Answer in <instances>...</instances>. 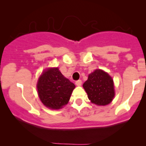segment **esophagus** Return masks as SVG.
Instances as JSON below:
<instances>
[{
	"mask_svg": "<svg viewBox=\"0 0 146 146\" xmlns=\"http://www.w3.org/2000/svg\"><path fill=\"white\" fill-rule=\"evenodd\" d=\"M82 83V80H77V81L75 82V84H76L78 86H81Z\"/></svg>",
	"mask_w": 146,
	"mask_h": 146,
	"instance_id": "34e87169",
	"label": "esophagus"
}]
</instances>
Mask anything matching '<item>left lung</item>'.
Here are the masks:
<instances>
[{
  "mask_svg": "<svg viewBox=\"0 0 146 146\" xmlns=\"http://www.w3.org/2000/svg\"><path fill=\"white\" fill-rule=\"evenodd\" d=\"M83 87L90 102L96 105L108 104L115 96L113 79L102 70L97 69L90 73Z\"/></svg>",
  "mask_w": 146,
  "mask_h": 146,
  "instance_id": "1",
  "label": "left lung"
}]
</instances>
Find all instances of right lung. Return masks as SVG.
Masks as SVG:
<instances>
[{
    "label": "right lung",
    "instance_id": "obj_1",
    "mask_svg": "<svg viewBox=\"0 0 146 146\" xmlns=\"http://www.w3.org/2000/svg\"><path fill=\"white\" fill-rule=\"evenodd\" d=\"M75 84L64 78L58 68L42 73L37 84L38 95L43 104L51 109H60L67 104Z\"/></svg>",
    "mask_w": 146,
    "mask_h": 146
}]
</instances>
